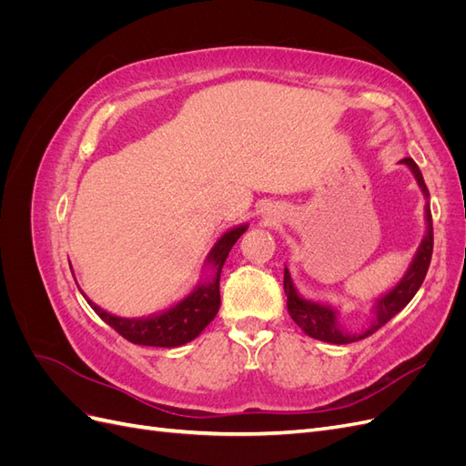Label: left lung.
<instances>
[{"instance_id":"1","label":"left lung","mask_w":466,"mask_h":466,"mask_svg":"<svg viewBox=\"0 0 466 466\" xmlns=\"http://www.w3.org/2000/svg\"><path fill=\"white\" fill-rule=\"evenodd\" d=\"M402 165L410 168L418 187L424 194L426 198V235L421 238V243L416 250V255L408 266V270L404 276L399 279V284L387 293L380 295V298L375 299L373 303V320L365 330L361 332H348L340 327V320H338V309L329 305V303H320L307 299L295 288L291 274L288 268H284V291L288 295V311L289 317L295 320V324L311 338H317L320 342H329V344H350L361 340V338L373 334L379 330L383 324H387L394 315L400 313L402 309L412 301L416 291L420 289L421 281H424L428 268L431 262V252H433V225H431V209H430V192L424 182V177H421L418 165L410 159H400Z\"/></svg>"}]
</instances>
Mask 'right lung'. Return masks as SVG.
<instances>
[{"instance_id":"right-lung-1","label":"right lung","mask_w":466,"mask_h":466,"mask_svg":"<svg viewBox=\"0 0 466 466\" xmlns=\"http://www.w3.org/2000/svg\"><path fill=\"white\" fill-rule=\"evenodd\" d=\"M248 229V225H237V228L225 231L214 248L209 250L206 258V268L209 274L200 279V284L196 286L187 298H182L173 307L165 309L161 313H155L149 317L139 319H126L116 317L98 305H95L89 298L87 303L91 305L93 311L101 317L108 327L115 329L126 340L139 346H155V348H177L187 342H192L194 338H198L208 324L216 319L219 311V278L221 268L228 260L229 250L237 243V238L241 237Z\"/></svg>"}]
</instances>
